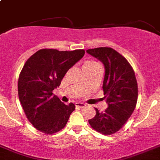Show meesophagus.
Returning a JSON list of instances; mask_svg holds the SVG:
<instances>
[{
	"label": "esophagus",
	"instance_id": "1",
	"mask_svg": "<svg viewBox=\"0 0 160 160\" xmlns=\"http://www.w3.org/2000/svg\"><path fill=\"white\" fill-rule=\"evenodd\" d=\"M75 105H76V107L78 108H84L86 106V105L83 103H76Z\"/></svg>",
	"mask_w": 160,
	"mask_h": 160
}]
</instances>
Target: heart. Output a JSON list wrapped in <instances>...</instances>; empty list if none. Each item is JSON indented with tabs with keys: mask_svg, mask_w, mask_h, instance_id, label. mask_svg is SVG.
Here are the masks:
<instances>
[{
	"mask_svg": "<svg viewBox=\"0 0 160 160\" xmlns=\"http://www.w3.org/2000/svg\"><path fill=\"white\" fill-rule=\"evenodd\" d=\"M96 64H98L96 62H95V61H92V60H87V61H85V62L83 63V68L92 67V66H94V65H96Z\"/></svg>",
	"mask_w": 160,
	"mask_h": 160,
	"instance_id": "1",
	"label": "heart"
}]
</instances>
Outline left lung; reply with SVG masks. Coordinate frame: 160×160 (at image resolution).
<instances>
[{
  "label": "left lung",
  "instance_id": "1",
  "mask_svg": "<svg viewBox=\"0 0 160 160\" xmlns=\"http://www.w3.org/2000/svg\"><path fill=\"white\" fill-rule=\"evenodd\" d=\"M88 54L103 63L105 68L103 90L108 108H96V116L88 122L103 135H112L123 128L136 108L138 86L136 76L128 60L112 48L88 49Z\"/></svg>",
  "mask_w": 160,
  "mask_h": 160
}]
</instances>
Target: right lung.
<instances>
[{
	"mask_svg": "<svg viewBox=\"0 0 160 160\" xmlns=\"http://www.w3.org/2000/svg\"><path fill=\"white\" fill-rule=\"evenodd\" d=\"M84 55V50L41 49L24 64L18 80V96L28 121L37 130L53 134L65 127L75 104H64L52 91Z\"/></svg>",
	"mask_w": 160,
	"mask_h": 160,
	"instance_id": "1",
	"label": "right lung"
}]
</instances>
